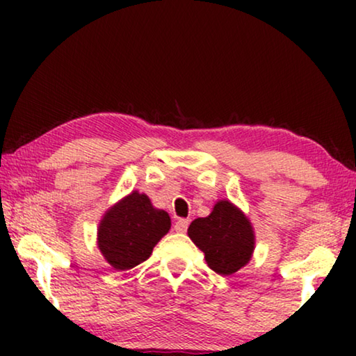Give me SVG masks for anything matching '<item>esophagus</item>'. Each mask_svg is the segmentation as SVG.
<instances>
[{
	"instance_id": "esophagus-1",
	"label": "esophagus",
	"mask_w": 356,
	"mask_h": 356,
	"mask_svg": "<svg viewBox=\"0 0 356 356\" xmlns=\"http://www.w3.org/2000/svg\"><path fill=\"white\" fill-rule=\"evenodd\" d=\"M188 225H189L188 218H179V220L175 223V230H177L178 233H186Z\"/></svg>"
}]
</instances>
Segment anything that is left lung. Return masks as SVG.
Masks as SVG:
<instances>
[{"label": "left lung", "instance_id": "obj_1", "mask_svg": "<svg viewBox=\"0 0 356 356\" xmlns=\"http://www.w3.org/2000/svg\"><path fill=\"white\" fill-rule=\"evenodd\" d=\"M188 236L204 252L207 266L220 275L245 267L256 243L251 222L230 201H218L207 217L193 220Z\"/></svg>", "mask_w": 356, "mask_h": 356}]
</instances>
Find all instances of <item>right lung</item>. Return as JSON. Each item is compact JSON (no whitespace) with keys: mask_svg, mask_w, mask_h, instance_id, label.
Segmentation results:
<instances>
[{"mask_svg":"<svg viewBox=\"0 0 356 356\" xmlns=\"http://www.w3.org/2000/svg\"><path fill=\"white\" fill-rule=\"evenodd\" d=\"M170 227L167 212L155 209L145 194L133 191L105 212L99 225V250L113 269H133L149 259Z\"/></svg>","mask_w":356,"mask_h":356,"instance_id":"add662e5","label":"right lung"}]
</instances>
